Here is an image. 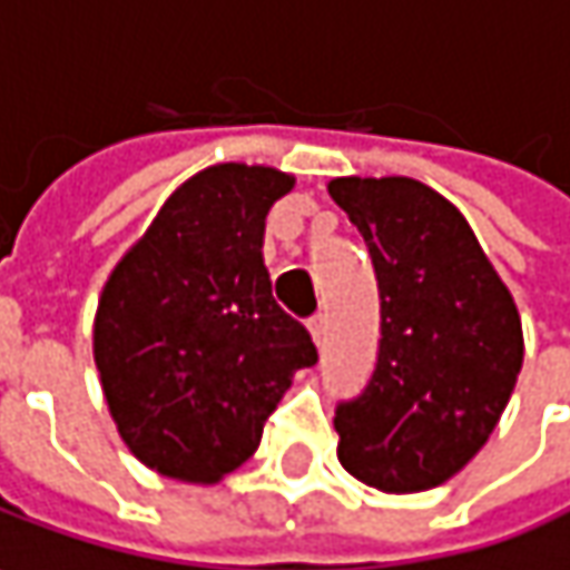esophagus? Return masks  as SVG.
I'll use <instances>...</instances> for the list:
<instances>
[{
	"instance_id": "esophagus-1",
	"label": "esophagus",
	"mask_w": 570,
	"mask_h": 570,
	"mask_svg": "<svg viewBox=\"0 0 570 570\" xmlns=\"http://www.w3.org/2000/svg\"><path fill=\"white\" fill-rule=\"evenodd\" d=\"M309 334L315 344H325V334H328V315H312L309 318Z\"/></svg>"
}]
</instances>
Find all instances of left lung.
Returning <instances> with one entry per match:
<instances>
[{
	"label": "left lung",
	"instance_id": "obj_1",
	"mask_svg": "<svg viewBox=\"0 0 570 570\" xmlns=\"http://www.w3.org/2000/svg\"><path fill=\"white\" fill-rule=\"evenodd\" d=\"M334 204L370 248L380 354L334 411L341 465L389 494L428 491L475 456L523 366L513 296L465 216L414 178H334Z\"/></svg>",
	"mask_w": 570,
	"mask_h": 570
}]
</instances>
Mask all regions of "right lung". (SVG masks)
Returning <instances> with one entry per match:
<instances>
[{"instance_id":"add662e5","label":"right lung","mask_w":570,"mask_h":570,"mask_svg":"<svg viewBox=\"0 0 570 570\" xmlns=\"http://www.w3.org/2000/svg\"><path fill=\"white\" fill-rule=\"evenodd\" d=\"M293 178L213 165L178 187L98 299L95 366L130 453L213 484L258 450L264 421L318 351L264 267L267 210Z\"/></svg>"}]
</instances>
